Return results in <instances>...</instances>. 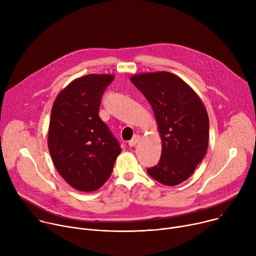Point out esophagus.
Masks as SVG:
<instances>
[{"mask_svg":"<svg viewBox=\"0 0 256 256\" xmlns=\"http://www.w3.org/2000/svg\"><path fill=\"white\" fill-rule=\"evenodd\" d=\"M140 140V136H138V134H136L130 140H128V146H130V147H134V146Z\"/></svg>","mask_w":256,"mask_h":256,"instance_id":"34e87169","label":"esophagus"}]
</instances>
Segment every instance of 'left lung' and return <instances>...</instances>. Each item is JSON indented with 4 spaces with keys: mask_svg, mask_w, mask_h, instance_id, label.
Wrapping results in <instances>:
<instances>
[{
    "mask_svg": "<svg viewBox=\"0 0 256 256\" xmlns=\"http://www.w3.org/2000/svg\"><path fill=\"white\" fill-rule=\"evenodd\" d=\"M155 114L162 138V153L148 174L164 186H176L192 176L208 144L210 122L196 93L168 72H148L130 78Z\"/></svg>",
    "mask_w": 256,
    "mask_h": 256,
    "instance_id": "obj_1",
    "label": "left lung"
}]
</instances>
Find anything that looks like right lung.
I'll return each instance as SVG.
<instances>
[{
	"label": "right lung",
	"instance_id": "1",
	"mask_svg": "<svg viewBox=\"0 0 256 256\" xmlns=\"http://www.w3.org/2000/svg\"><path fill=\"white\" fill-rule=\"evenodd\" d=\"M114 75H87L72 81L54 100L48 130L52 162L68 184L94 192L110 177L122 152L120 142L99 118Z\"/></svg>",
	"mask_w": 256,
	"mask_h": 256
}]
</instances>
